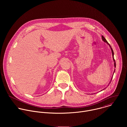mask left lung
Here are the masks:
<instances>
[{
  "label": "left lung",
  "mask_w": 127,
  "mask_h": 127,
  "mask_svg": "<svg viewBox=\"0 0 127 127\" xmlns=\"http://www.w3.org/2000/svg\"><path fill=\"white\" fill-rule=\"evenodd\" d=\"M101 38H102V40L104 42H105V43H106L108 45H109V46L110 47V48H111V50H112V55H113V59H114V66H115V67H116V62H115V59H114V52H113V49H112V47H111V45L108 43V42H107V41L106 40V39L104 38V37L103 35H102V37H101ZM114 72H115V71H114ZM112 78H113V76H112V79H111V81H110V83L109 84H110V83H111V81H112ZM109 85V84L108 85V86ZM105 89V88H104Z\"/></svg>",
  "instance_id": "left-lung-1"
}]
</instances>
